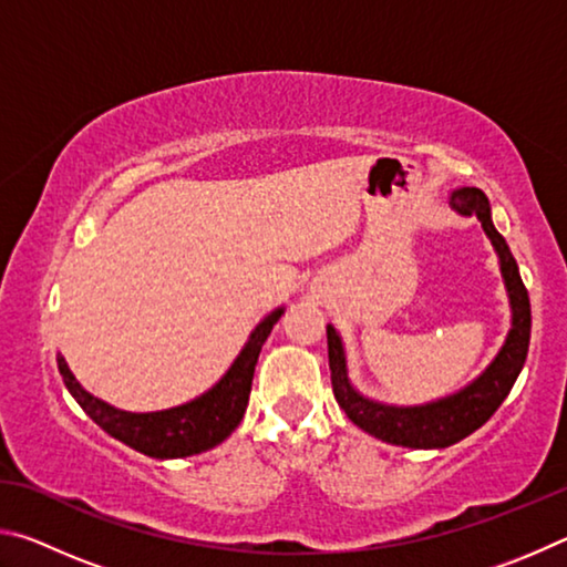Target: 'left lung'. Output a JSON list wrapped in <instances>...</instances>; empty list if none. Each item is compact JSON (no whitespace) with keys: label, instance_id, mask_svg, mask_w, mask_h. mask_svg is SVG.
Here are the masks:
<instances>
[{"label":"left lung","instance_id":"8db88e82","mask_svg":"<svg viewBox=\"0 0 567 567\" xmlns=\"http://www.w3.org/2000/svg\"><path fill=\"white\" fill-rule=\"evenodd\" d=\"M447 199L457 215H475L487 239L495 247L507 300H511V330H507L503 348L497 350L493 362L473 382H467L465 388H460L453 395L425 402V405H388V402L362 395L352 385L348 375L344 342L340 332L328 324V354L334 400H338V405L354 425L390 445L443 450L473 435L477 427H483L493 417V412L503 405V400L511 395L527 358V344H530V297H527L511 247H507L505 237L493 225L491 203H487L485 192L477 187H460L450 192Z\"/></svg>","mask_w":567,"mask_h":567}]
</instances>
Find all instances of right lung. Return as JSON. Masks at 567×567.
I'll return each mask as SVG.
<instances>
[{
    "label": "right lung",
    "mask_w": 567,
    "mask_h": 567,
    "mask_svg": "<svg viewBox=\"0 0 567 567\" xmlns=\"http://www.w3.org/2000/svg\"><path fill=\"white\" fill-rule=\"evenodd\" d=\"M282 312L285 307H275L270 315H265L255 324V330L249 332L245 348L239 350L225 375L213 388L205 390L203 395L182 402L177 408L155 412L120 410L110 402L94 398L90 390H84L80 380L72 375L70 364L62 354H56V368L62 372L70 395L80 402V408L97 422L104 433L150 457H189L225 443L235 433L247 410L257 358H260L262 344L270 338L275 322L282 318Z\"/></svg>",
    "instance_id": "right-lung-1"
}]
</instances>
